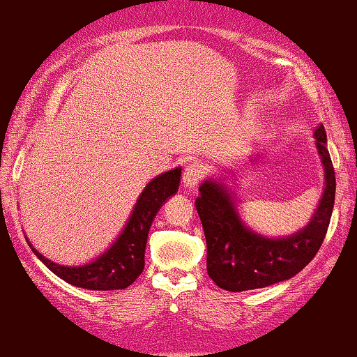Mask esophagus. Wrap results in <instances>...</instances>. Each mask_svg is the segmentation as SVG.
Wrapping results in <instances>:
<instances>
[{"label": "esophagus", "instance_id": "esophagus-1", "mask_svg": "<svg viewBox=\"0 0 357 357\" xmlns=\"http://www.w3.org/2000/svg\"><path fill=\"white\" fill-rule=\"evenodd\" d=\"M203 176V169L199 165V163H190V165L185 167L184 173H183V184L185 188L194 189L197 188V184L200 183V179Z\"/></svg>", "mask_w": 357, "mask_h": 357}]
</instances>
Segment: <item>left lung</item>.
<instances>
[{
  "label": "left lung",
  "instance_id": "obj_1",
  "mask_svg": "<svg viewBox=\"0 0 357 357\" xmlns=\"http://www.w3.org/2000/svg\"><path fill=\"white\" fill-rule=\"evenodd\" d=\"M314 139L324 167V190L308 224L291 235L267 236L248 227L236 194L225 184L227 174L200 184L195 208L206 238V270L220 289L241 292L276 284L296 276L316 256L331 222L335 173L322 123L314 130Z\"/></svg>",
  "mask_w": 357,
  "mask_h": 357
}]
</instances>
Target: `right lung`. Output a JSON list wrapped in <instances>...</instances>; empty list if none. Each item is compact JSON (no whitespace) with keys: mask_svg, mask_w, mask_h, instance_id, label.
<instances>
[{"mask_svg":"<svg viewBox=\"0 0 357 357\" xmlns=\"http://www.w3.org/2000/svg\"><path fill=\"white\" fill-rule=\"evenodd\" d=\"M179 183L181 167L158 174L148 183L135 203L126 227L122 229L114 243L103 254L87 264H56L44 257L26 238L28 246L52 273L73 286L90 291L126 289L143 273L146 243H148L152 220L169 197L176 194Z\"/></svg>","mask_w":357,"mask_h":357,"instance_id":"obj_1","label":"right lung"}]
</instances>
